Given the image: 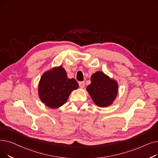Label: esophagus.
Wrapping results in <instances>:
<instances>
[{
	"instance_id": "1",
	"label": "esophagus",
	"mask_w": 158,
	"mask_h": 158,
	"mask_svg": "<svg viewBox=\"0 0 158 158\" xmlns=\"http://www.w3.org/2000/svg\"><path fill=\"white\" fill-rule=\"evenodd\" d=\"M79 85L81 88H83L85 87V82H79Z\"/></svg>"
}]
</instances>
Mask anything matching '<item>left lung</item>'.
Instances as JSON below:
<instances>
[{
	"label": "left lung",
	"instance_id": "8db88e82",
	"mask_svg": "<svg viewBox=\"0 0 158 158\" xmlns=\"http://www.w3.org/2000/svg\"><path fill=\"white\" fill-rule=\"evenodd\" d=\"M118 85L115 80L101 71L91 76V84L86 88L94 102L98 107L110 106L118 94Z\"/></svg>",
	"mask_w": 158,
	"mask_h": 158
}]
</instances>
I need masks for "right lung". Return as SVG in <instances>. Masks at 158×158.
Returning <instances> with one entry per match:
<instances>
[{
    "mask_svg": "<svg viewBox=\"0 0 158 158\" xmlns=\"http://www.w3.org/2000/svg\"><path fill=\"white\" fill-rule=\"evenodd\" d=\"M79 88L76 79H69L62 66L44 73L38 85V95L43 103L51 109L61 107L67 101L69 95Z\"/></svg>",
    "mask_w": 158,
    "mask_h": 158,
    "instance_id": "add662e5",
    "label": "right lung"
}]
</instances>
